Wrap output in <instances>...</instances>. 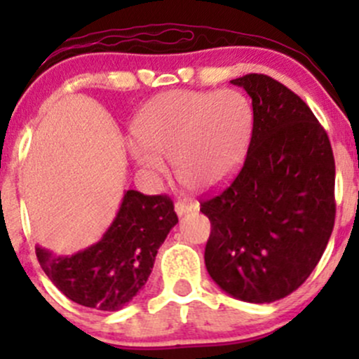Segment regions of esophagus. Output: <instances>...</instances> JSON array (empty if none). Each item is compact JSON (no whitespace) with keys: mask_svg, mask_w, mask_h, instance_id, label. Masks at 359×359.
<instances>
[{"mask_svg":"<svg viewBox=\"0 0 359 359\" xmlns=\"http://www.w3.org/2000/svg\"><path fill=\"white\" fill-rule=\"evenodd\" d=\"M194 209H197V205L189 204V203H182V201L175 203V212H177V216H180V217H182L184 214L194 211Z\"/></svg>","mask_w":359,"mask_h":359,"instance_id":"1","label":"esophagus"}]
</instances>
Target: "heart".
Masks as SVG:
<instances>
[{
    "label": "heart",
    "instance_id": "b5f03b06",
    "mask_svg": "<svg viewBox=\"0 0 359 359\" xmlns=\"http://www.w3.org/2000/svg\"><path fill=\"white\" fill-rule=\"evenodd\" d=\"M251 131L253 108L240 90H168L140 111L130 155L148 175H163L174 160L180 182L209 192L240 170Z\"/></svg>",
    "mask_w": 359,
    "mask_h": 359
}]
</instances>
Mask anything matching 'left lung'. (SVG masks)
Masks as SVG:
<instances>
[{"mask_svg":"<svg viewBox=\"0 0 359 359\" xmlns=\"http://www.w3.org/2000/svg\"><path fill=\"white\" fill-rule=\"evenodd\" d=\"M231 84L251 97L253 131L234 182L201 203L211 221L205 269L226 294L251 304L287 297L306 282L334 228V156L297 94L263 74Z\"/></svg>","mask_w":359,"mask_h":359,"instance_id":"left-lung-1","label":"left lung"}]
</instances>
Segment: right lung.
Segmentation results:
<instances>
[{
  "mask_svg": "<svg viewBox=\"0 0 359 359\" xmlns=\"http://www.w3.org/2000/svg\"><path fill=\"white\" fill-rule=\"evenodd\" d=\"M177 222L167 196H143L130 189L100 241L74 255H57L36 245V258L72 302L119 311L145 287L158 248Z\"/></svg>",
  "mask_w": 359,
  "mask_h": 359,
  "instance_id": "add662e5",
  "label": "right lung"
}]
</instances>
